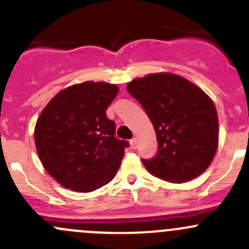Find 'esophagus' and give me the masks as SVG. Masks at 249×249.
Listing matches in <instances>:
<instances>
[{
    "label": "esophagus",
    "instance_id": "1",
    "mask_svg": "<svg viewBox=\"0 0 249 249\" xmlns=\"http://www.w3.org/2000/svg\"><path fill=\"white\" fill-rule=\"evenodd\" d=\"M130 145H131L132 149H136V148H137V140L136 139L130 140Z\"/></svg>",
    "mask_w": 249,
    "mask_h": 249
}]
</instances>
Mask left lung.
I'll list each match as a JSON object with an SVG mask.
<instances>
[{
	"label": "left lung",
	"instance_id": "8db88e82",
	"mask_svg": "<svg viewBox=\"0 0 249 249\" xmlns=\"http://www.w3.org/2000/svg\"><path fill=\"white\" fill-rule=\"evenodd\" d=\"M126 90L149 117L158 140L157 155L142 159L160 179L183 183L210 166L218 147V117L200 88L171 73L134 79Z\"/></svg>",
	"mask_w": 249,
	"mask_h": 249
}]
</instances>
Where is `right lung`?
Listing matches in <instances>:
<instances>
[{
    "instance_id": "1",
    "label": "right lung",
    "mask_w": 249,
    "mask_h": 249,
    "mask_svg": "<svg viewBox=\"0 0 249 249\" xmlns=\"http://www.w3.org/2000/svg\"><path fill=\"white\" fill-rule=\"evenodd\" d=\"M117 94L114 84L84 82L60 91L42 110L35 127L37 153L62 187L89 193L114 178L129 147L106 117Z\"/></svg>"
}]
</instances>
